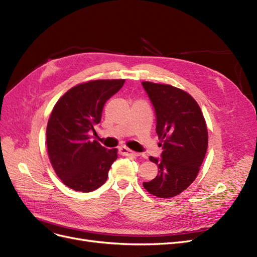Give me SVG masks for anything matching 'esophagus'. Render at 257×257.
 Instances as JSON below:
<instances>
[{"mask_svg":"<svg viewBox=\"0 0 257 257\" xmlns=\"http://www.w3.org/2000/svg\"><path fill=\"white\" fill-rule=\"evenodd\" d=\"M119 153L121 155H124V157H136V155H138V153L130 150L125 146H122L119 148Z\"/></svg>","mask_w":257,"mask_h":257,"instance_id":"obj_1","label":"esophagus"}]
</instances>
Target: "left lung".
I'll return each instance as SVG.
<instances>
[{"label": "left lung", "mask_w": 257, "mask_h": 257, "mask_svg": "<svg viewBox=\"0 0 257 257\" xmlns=\"http://www.w3.org/2000/svg\"><path fill=\"white\" fill-rule=\"evenodd\" d=\"M155 110L161 159L158 176L144 188L160 198L177 196L195 180L208 148L206 121L189 93L169 84L142 82Z\"/></svg>", "instance_id": "1"}]
</instances>
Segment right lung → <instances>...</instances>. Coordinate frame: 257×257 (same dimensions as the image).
Wrapping results in <instances>:
<instances>
[{"instance_id":"1","label":"right lung","mask_w":257,"mask_h":257,"mask_svg":"<svg viewBox=\"0 0 257 257\" xmlns=\"http://www.w3.org/2000/svg\"><path fill=\"white\" fill-rule=\"evenodd\" d=\"M124 79L93 80L69 89L54 105L47 124V149L57 176L68 188L92 192L102 186L116 149L107 150L90 133L102 119L106 102Z\"/></svg>"}]
</instances>
